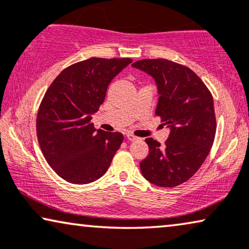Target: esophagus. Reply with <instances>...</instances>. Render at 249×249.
Wrapping results in <instances>:
<instances>
[{"instance_id":"esophagus-1","label":"esophagus","mask_w":249,"mask_h":249,"mask_svg":"<svg viewBox=\"0 0 249 249\" xmlns=\"http://www.w3.org/2000/svg\"><path fill=\"white\" fill-rule=\"evenodd\" d=\"M126 138H127L128 141H137L138 139H139L138 137H135V135L131 134V133H127V134H126Z\"/></svg>"}]
</instances>
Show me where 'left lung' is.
<instances>
[{
	"label": "left lung",
	"instance_id": "left-lung-1",
	"mask_svg": "<svg viewBox=\"0 0 249 249\" xmlns=\"http://www.w3.org/2000/svg\"><path fill=\"white\" fill-rule=\"evenodd\" d=\"M132 66L155 78L159 94L156 115L171 128L163 145L145 139L149 155L140 163L141 173L158 187H177L199 170L213 145V95L196 72L178 62L143 59Z\"/></svg>",
	"mask_w": 249,
	"mask_h": 249
}]
</instances>
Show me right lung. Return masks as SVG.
Returning <instances> with one entry per match:
<instances>
[{
	"label": "right lung",
	"instance_id": "right-lung-1",
	"mask_svg": "<svg viewBox=\"0 0 249 249\" xmlns=\"http://www.w3.org/2000/svg\"><path fill=\"white\" fill-rule=\"evenodd\" d=\"M130 58H90L65 68L39 105L36 133L50 166L74 184L91 183L110 166L124 137L94 127L92 115L104 104L107 88Z\"/></svg>",
	"mask_w": 249,
	"mask_h": 249
}]
</instances>
